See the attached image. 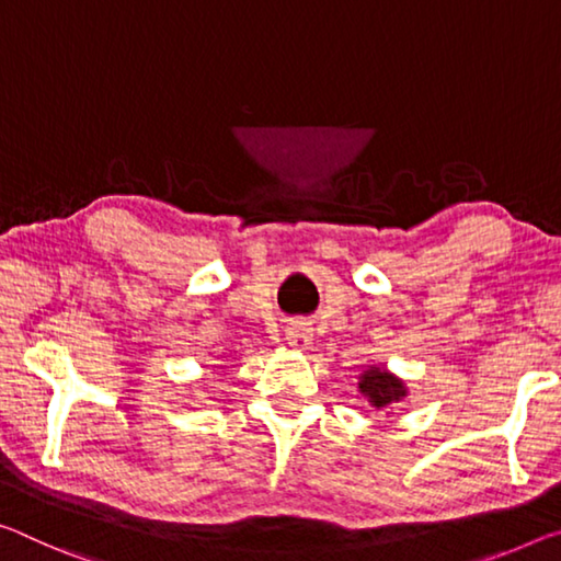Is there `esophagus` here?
<instances>
[{"label": "esophagus", "instance_id": "obj_1", "mask_svg": "<svg viewBox=\"0 0 561 561\" xmlns=\"http://www.w3.org/2000/svg\"><path fill=\"white\" fill-rule=\"evenodd\" d=\"M287 344L297 352L309 350V344H312V329L307 324H291L287 329Z\"/></svg>", "mask_w": 561, "mask_h": 561}]
</instances>
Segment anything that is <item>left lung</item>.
I'll list each match as a JSON object with an SVG mask.
<instances>
[{
	"label": "left lung",
	"instance_id": "8db88e82",
	"mask_svg": "<svg viewBox=\"0 0 561 561\" xmlns=\"http://www.w3.org/2000/svg\"><path fill=\"white\" fill-rule=\"evenodd\" d=\"M357 385L369 407L387 414H392L394 404L404 402V397L409 394L404 379L397 377L394 371H389L385 364H369V367H364Z\"/></svg>",
	"mask_w": 561,
	"mask_h": 561
}]
</instances>
